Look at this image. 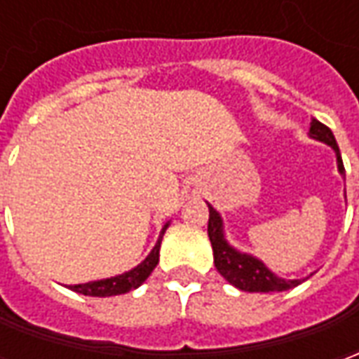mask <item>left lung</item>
Here are the masks:
<instances>
[{"instance_id":"1","label":"left lung","mask_w":359,"mask_h":359,"mask_svg":"<svg viewBox=\"0 0 359 359\" xmlns=\"http://www.w3.org/2000/svg\"><path fill=\"white\" fill-rule=\"evenodd\" d=\"M309 136L319 142L329 144L334 149L339 171L340 175H344V165H342V157H340L339 144L334 140V134L331 133V128L325 126L323 123H319L317 118H311ZM208 208H210L208 234H210L211 248H213V262H215V267H217L219 273L231 285L241 288L244 292H283V290L298 286L304 280V278L286 280L283 277H277L257 257L250 256V254H242L238 250H234L225 238L221 215L211 205H208Z\"/></svg>"}]
</instances>
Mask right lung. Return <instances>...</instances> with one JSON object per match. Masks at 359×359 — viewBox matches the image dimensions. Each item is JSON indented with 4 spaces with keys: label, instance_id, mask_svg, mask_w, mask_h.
<instances>
[{
    "label": "right lung",
    "instance_id": "right-lung-1",
    "mask_svg": "<svg viewBox=\"0 0 359 359\" xmlns=\"http://www.w3.org/2000/svg\"><path fill=\"white\" fill-rule=\"evenodd\" d=\"M169 223H165L161 229V234L157 238L156 246L149 252V256L142 262L140 265H136L134 269L126 271L123 275L111 278H102V280H92V283H84V285H71L69 288L74 292L84 294V296H97V298H105V296H117V294L130 292L149 277V273L156 269L157 262H159V248H161V238H163L165 231H167Z\"/></svg>",
    "mask_w": 359,
    "mask_h": 359
}]
</instances>
